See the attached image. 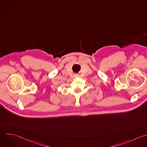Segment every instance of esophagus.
<instances>
[{"label":"esophagus","mask_w":147,"mask_h":147,"mask_svg":"<svg viewBox=\"0 0 147 147\" xmlns=\"http://www.w3.org/2000/svg\"><path fill=\"white\" fill-rule=\"evenodd\" d=\"M78 77V75H75V78H77Z\"/></svg>","instance_id":"34e87169"}]
</instances>
